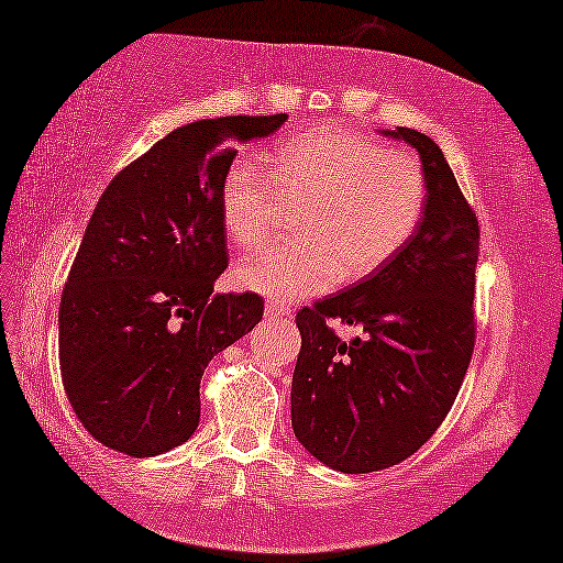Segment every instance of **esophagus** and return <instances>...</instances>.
<instances>
[{
  "mask_svg": "<svg viewBox=\"0 0 563 563\" xmlns=\"http://www.w3.org/2000/svg\"><path fill=\"white\" fill-rule=\"evenodd\" d=\"M264 314L272 317V319L274 317H287V314H291V309L287 305H282V301H276V299H266Z\"/></svg>",
  "mask_w": 563,
  "mask_h": 563,
  "instance_id": "34e87169",
  "label": "esophagus"
}]
</instances>
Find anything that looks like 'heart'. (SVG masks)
<instances>
[{
    "label": "heart",
    "instance_id": "obj_1",
    "mask_svg": "<svg viewBox=\"0 0 563 563\" xmlns=\"http://www.w3.org/2000/svg\"><path fill=\"white\" fill-rule=\"evenodd\" d=\"M266 172L246 155L223 168L219 209L227 236L258 249L282 221L279 198L301 209L291 244L244 258L233 272L241 289L272 299H307L360 282L408 246L428 206V176L408 151L372 137L319 125L266 155ZM275 186L272 187L271 184Z\"/></svg>",
    "mask_w": 563,
    "mask_h": 563
}]
</instances>
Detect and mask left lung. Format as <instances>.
I'll return each instance as SVG.
<instances>
[{
	"label": "left lung",
	"mask_w": 563,
	"mask_h": 563,
	"mask_svg": "<svg viewBox=\"0 0 563 563\" xmlns=\"http://www.w3.org/2000/svg\"><path fill=\"white\" fill-rule=\"evenodd\" d=\"M385 135L412 145L426 168L420 227L383 269L297 314L291 428L342 473L383 471L420 451L451 412L475 344V211L432 137L410 128ZM332 318L363 334L342 341Z\"/></svg>",
	"instance_id": "1"
}]
</instances>
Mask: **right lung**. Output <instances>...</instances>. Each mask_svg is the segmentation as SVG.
Returning <instances> with one entry per match:
<instances>
[{"label":"right lung","instance_id":"right-lung-1","mask_svg":"<svg viewBox=\"0 0 563 563\" xmlns=\"http://www.w3.org/2000/svg\"><path fill=\"white\" fill-rule=\"evenodd\" d=\"M287 115L196 120L110 180L59 301V369L77 420L133 457L186 443L203 369L264 314L258 294H213L229 264L219 186L231 143Z\"/></svg>","mask_w":563,"mask_h":563}]
</instances>
